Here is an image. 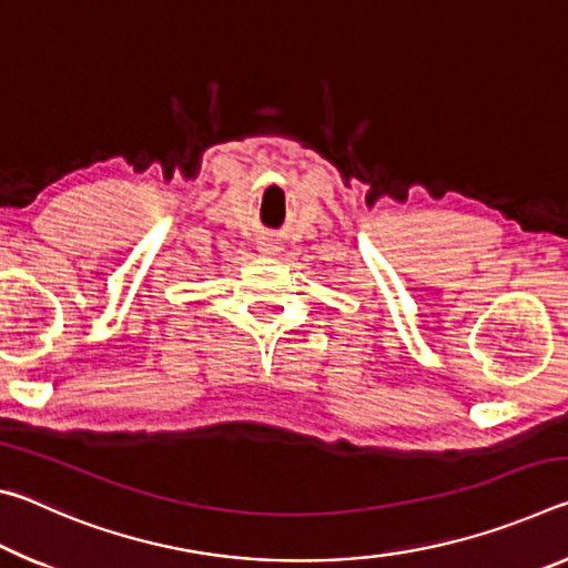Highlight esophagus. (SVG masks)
I'll return each mask as SVG.
<instances>
[{"mask_svg": "<svg viewBox=\"0 0 568 568\" xmlns=\"http://www.w3.org/2000/svg\"><path fill=\"white\" fill-rule=\"evenodd\" d=\"M261 250H263V253H273V250H277L275 247V243H273V240H261Z\"/></svg>", "mask_w": 568, "mask_h": 568, "instance_id": "obj_1", "label": "esophagus"}]
</instances>
